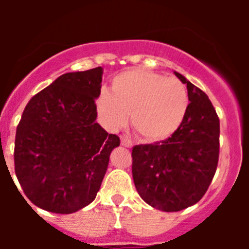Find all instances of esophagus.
Wrapping results in <instances>:
<instances>
[{"label": "esophagus", "instance_id": "obj_1", "mask_svg": "<svg viewBox=\"0 0 249 249\" xmlns=\"http://www.w3.org/2000/svg\"><path fill=\"white\" fill-rule=\"evenodd\" d=\"M121 144H122L123 147H128V148H131V147L133 146L132 141L129 140L127 136H121Z\"/></svg>", "mask_w": 249, "mask_h": 249}]
</instances>
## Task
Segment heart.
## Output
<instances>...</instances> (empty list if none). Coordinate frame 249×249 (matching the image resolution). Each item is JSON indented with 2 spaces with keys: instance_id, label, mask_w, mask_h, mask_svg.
<instances>
[{
  "instance_id": "obj_1",
  "label": "heart",
  "mask_w": 249,
  "mask_h": 249,
  "mask_svg": "<svg viewBox=\"0 0 249 249\" xmlns=\"http://www.w3.org/2000/svg\"><path fill=\"white\" fill-rule=\"evenodd\" d=\"M96 108L107 128H120L131 114L132 128L142 140L160 142L171 137L183 121L188 93L175 77L137 68L114 77L111 92H101Z\"/></svg>"
}]
</instances>
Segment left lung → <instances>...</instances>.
I'll use <instances>...</instances> for the list:
<instances>
[{
  "label": "left lung",
  "mask_w": 249,
  "mask_h": 249,
  "mask_svg": "<svg viewBox=\"0 0 249 249\" xmlns=\"http://www.w3.org/2000/svg\"><path fill=\"white\" fill-rule=\"evenodd\" d=\"M187 85L188 108L167 140L132 149V176L146 203L163 212L196 204L207 192L219 156V118L208 96L175 72Z\"/></svg>",
  "instance_id": "obj_1"
}]
</instances>
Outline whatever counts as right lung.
I'll list each match as a JSON object with an SVG mask.
<instances>
[{"label": "right lung", "mask_w": 249, "mask_h": 249, "mask_svg": "<svg viewBox=\"0 0 249 249\" xmlns=\"http://www.w3.org/2000/svg\"><path fill=\"white\" fill-rule=\"evenodd\" d=\"M102 67L59 76L31 98L15 140V172L34 204L59 214L89 206L120 138L96 122Z\"/></svg>", "instance_id": "add662e5"}]
</instances>
